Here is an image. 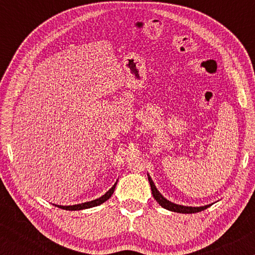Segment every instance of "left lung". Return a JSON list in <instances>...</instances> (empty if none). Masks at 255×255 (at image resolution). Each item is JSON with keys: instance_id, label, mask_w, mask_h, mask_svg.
<instances>
[{"instance_id": "1", "label": "left lung", "mask_w": 255, "mask_h": 255, "mask_svg": "<svg viewBox=\"0 0 255 255\" xmlns=\"http://www.w3.org/2000/svg\"><path fill=\"white\" fill-rule=\"evenodd\" d=\"M148 182H150V186H151L152 195H153V198L156 199L157 203L162 207H164V209L169 210V211H174L178 213H197V212L204 211V210H206L207 207L210 206V205H206V206H201V207H191V206L188 207V206H182V205H176L174 203H170V201L166 200V199L157 191L156 186H154L153 181L151 180L150 176H148Z\"/></svg>"}]
</instances>
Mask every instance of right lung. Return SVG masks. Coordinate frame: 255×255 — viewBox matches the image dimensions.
<instances>
[{
    "label": "right lung",
    "instance_id": "add662e5",
    "mask_svg": "<svg viewBox=\"0 0 255 255\" xmlns=\"http://www.w3.org/2000/svg\"><path fill=\"white\" fill-rule=\"evenodd\" d=\"M115 187H116V183L114 184L113 187L108 191L103 197H101L99 199H96V200H92V201H87V203H84V204H78V205H72V206H61V205H57V207H60V209H63V210H67V211H78V210H84V209H90V207H95V206H98V205L103 204L104 201H107L108 199H109L111 195H113L114 191H115Z\"/></svg>",
    "mask_w": 255,
    "mask_h": 255
}]
</instances>
